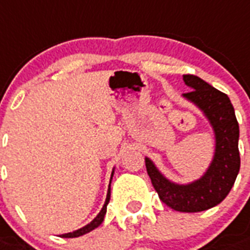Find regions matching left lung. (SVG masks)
I'll return each instance as SVG.
<instances>
[{
	"label": "left lung",
	"mask_w": 250,
	"mask_h": 250,
	"mask_svg": "<svg viewBox=\"0 0 250 250\" xmlns=\"http://www.w3.org/2000/svg\"><path fill=\"white\" fill-rule=\"evenodd\" d=\"M191 91L182 96L204 113L216 136V150L212 163L202 177L188 185L169 181L145 158L146 171L159 199L178 212L195 213L216 207L230 192L240 169L239 123L234 106L226 93L192 74L184 76Z\"/></svg>",
	"instance_id": "obj_1"
}]
</instances>
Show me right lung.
I'll return each mask as SVG.
<instances>
[{
	"label": "right lung",
	"instance_id": "right-lung-1",
	"mask_svg": "<svg viewBox=\"0 0 250 250\" xmlns=\"http://www.w3.org/2000/svg\"><path fill=\"white\" fill-rule=\"evenodd\" d=\"M113 173H114V171L111 172V177H113ZM111 182V180H110ZM109 200H110V185H109V188H107V195H106V200H105V204L104 207H103V209L100 210V213L97 214L95 218H93L92 221H91L90 224L86 225L84 227H82V229H79V230H76L73 231V232H68V234H62V237H78V236H82V235L87 234V232H90V231L95 230L96 227L100 226L101 224H103V221H104V217L105 214H106V207L107 204H109Z\"/></svg>",
	"mask_w": 250,
	"mask_h": 250
}]
</instances>
